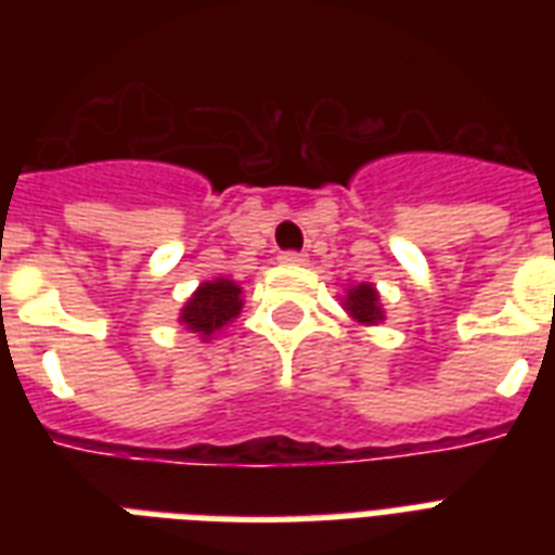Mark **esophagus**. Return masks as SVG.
I'll return each mask as SVG.
<instances>
[{
  "label": "esophagus",
  "instance_id": "obj_1",
  "mask_svg": "<svg viewBox=\"0 0 555 555\" xmlns=\"http://www.w3.org/2000/svg\"><path fill=\"white\" fill-rule=\"evenodd\" d=\"M279 261L282 264H305V253H296V250H285V253H279Z\"/></svg>",
  "mask_w": 555,
  "mask_h": 555
}]
</instances>
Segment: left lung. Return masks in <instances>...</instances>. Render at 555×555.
I'll use <instances>...</instances> for the list:
<instances>
[{
	"label": "left lung",
	"mask_w": 555,
	"mask_h": 555,
	"mask_svg": "<svg viewBox=\"0 0 555 555\" xmlns=\"http://www.w3.org/2000/svg\"><path fill=\"white\" fill-rule=\"evenodd\" d=\"M343 308L351 313V320L360 322V325H377L383 322V305H379V294L374 291V285L369 282H360V285L348 287L346 299H343Z\"/></svg>",
	"instance_id": "obj_1"
}]
</instances>
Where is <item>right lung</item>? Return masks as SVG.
<instances>
[{
    "label": "right lung",
    "instance_id": "obj_1",
    "mask_svg": "<svg viewBox=\"0 0 555 555\" xmlns=\"http://www.w3.org/2000/svg\"><path fill=\"white\" fill-rule=\"evenodd\" d=\"M242 287L233 279H212L201 282L198 291L190 296V302L181 308L178 322L186 325V331L198 334L201 339H209L212 334L233 322L242 311Z\"/></svg>",
    "mask_w": 555,
    "mask_h": 555
}]
</instances>
